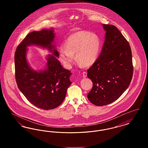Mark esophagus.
Wrapping results in <instances>:
<instances>
[{
    "label": "esophagus",
    "instance_id": "34e87169",
    "mask_svg": "<svg viewBox=\"0 0 148 148\" xmlns=\"http://www.w3.org/2000/svg\"><path fill=\"white\" fill-rule=\"evenodd\" d=\"M86 76H87V73H86V72L84 71V72L83 73V77H86Z\"/></svg>",
    "mask_w": 148,
    "mask_h": 148
}]
</instances>
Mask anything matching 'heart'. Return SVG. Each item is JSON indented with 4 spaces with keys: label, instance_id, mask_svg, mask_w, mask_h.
I'll use <instances>...</instances> for the list:
<instances>
[{
    "label": "heart",
    "instance_id": "heart-1",
    "mask_svg": "<svg viewBox=\"0 0 148 148\" xmlns=\"http://www.w3.org/2000/svg\"><path fill=\"white\" fill-rule=\"evenodd\" d=\"M101 42L98 35L89 32L80 31L68 37L61 49L59 56L65 65L70 68L74 60V54L79 63L89 66L98 58Z\"/></svg>",
    "mask_w": 148,
    "mask_h": 148
}]
</instances>
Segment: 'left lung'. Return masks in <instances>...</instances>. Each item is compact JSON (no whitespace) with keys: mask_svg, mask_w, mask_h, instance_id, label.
I'll return each instance as SVG.
<instances>
[{"mask_svg":"<svg viewBox=\"0 0 148 148\" xmlns=\"http://www.w3.org/2000/svg\"><path fill=\"white\" fill-rule=\"evenodd\" d=\"M105 40L98 58L87 71L92 82L88 98L97 106L109 104L117 100L130 84L133 74L129 44L118 28L103 24Z\"/></svg>","mask_w":148,"mask_h":148,"instance_id":"1","label":"left lung"}]
</instances>
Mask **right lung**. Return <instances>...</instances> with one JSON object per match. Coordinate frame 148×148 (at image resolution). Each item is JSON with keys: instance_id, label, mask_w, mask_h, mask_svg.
I'll list each match as a JSON object with an SVG mask.
<instances>
[{"instance_id": "obj_1", "label": "right lung", "mask_w": 148, "mask_h": 148, "mask_svg": "<svg viewBox=\"0 0 148 148\" xmlns=\"http://www.w3.org/2000/svg\"><path fill=\"white\" fill-rule=\"evenodd\" d=\"M54 29L34 31L25 36L15 53V79L18 88L29 101L38 108L50 110L56 108L64 101L71 82V71L65 69L56 57L59 53L53 45ZM36 45L47 48L52 55L47 57V68L33 70L27 61V47Z\"/></svg>"}]
</instances>
